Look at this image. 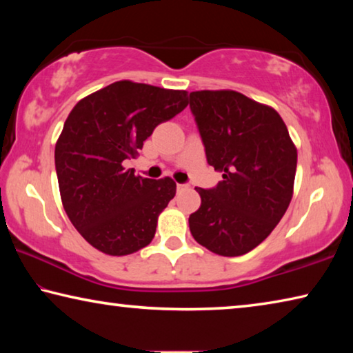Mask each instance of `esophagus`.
<instances>
[{"label":"esophagus","mask_w":353,"mask_h":353,"mask_svg":"<svg viewBox=\"0 0 353 353\" xmlns=\"http://www.w3.org/2000/svg\"><path fill=\"white\" fill-rule=\"evenodd\" d=\"M188 188V185H185V183H177V191H183V190H187Z\"/></svg>","instance_id":"34e87169"}]
</instances>
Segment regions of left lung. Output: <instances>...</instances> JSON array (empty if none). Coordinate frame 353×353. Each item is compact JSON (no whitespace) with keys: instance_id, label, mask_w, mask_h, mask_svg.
I'll list each match as a JSON object with an SVG mask.
<instances>
[{"instance_id":"1","label":"left lung","mask_w":353,"mask_h":353,"mask_svg":"<svg viewBox=\"0 0 353 353\" xmlns=\"http://www.w3.org/2000/svg\"><path fill=\"white\" fill-rule=\"evenodd\" d=\"M190 109L208 165L223 172L214 188H196L201 207L190 214V232L214 254L244 255L270 236L288 208L297 149L282 117L243 93L191 92Z\"/></svg>"}]
</instances>
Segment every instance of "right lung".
<instances>
[{"mask_svg":"<svg viewBox=\"0 0 353 353\" xmlns=\"http://www.w3.org/2000/svg\"><path fill=\"white\" fill-rule=\"evenodd\" d=\"M187 105L185 90L118 81L70 112L54 152L59 190L71 224L94 249L121 256L152 241L176 182L135 176L124 162Z\"/></svg>","mask_w":353,"mask_h":353,"instance_id":"obj_1","label":"right lung"}]
</instances>
